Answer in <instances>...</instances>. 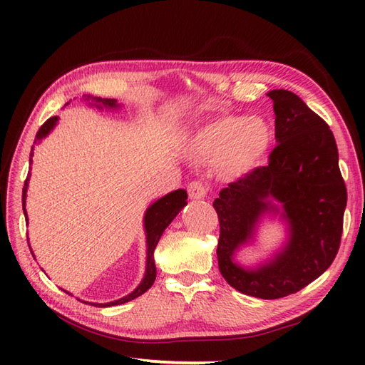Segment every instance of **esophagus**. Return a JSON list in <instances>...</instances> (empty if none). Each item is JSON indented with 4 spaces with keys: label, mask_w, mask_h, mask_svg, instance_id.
Here are the masks:
<instances>
[{
    "label": "esophagus",
    "mask_w": 365,
    "mask_h": 365,
    "mask_svg": "<svg viewBox=\"0 0 365 365\" xmlns=\"http://www.w3.org/2000/svg\"><path fill=\"white\" fill-rule=\"evenodd\" d=\"M208 185L202 180H192L188 185V195L191 199H202L208 195Z\"/></svg>",
    "instance_id": "34e87169"
}]
</instances>
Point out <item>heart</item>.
<instances>
[{
  "label": "heart",
  "mask_w": 365,
  "mask_h": 365,
  "mask_svg": "<svg viewBox=\"0 0 365 365\" xmlns=\"http://www.w3.org/2000/svg\"><path fill=\"white\" fill-rule=\"evenodd\" d=\"M273 141V130L262 118L224 114L200 127L188 143V152L202 163L218 161L221 173L238 177L257 166Z\"/></svg>",
  "instance_id": "1"
}]
</instances>
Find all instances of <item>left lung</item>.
<instances>
[{
    "label": "left lung",
    "instance_id": "1",
    "mask_svg": "<svg viewBox=\"0 0 365 365\" xmlns=\"http://www.w3.org/2000/svg\"><path fill=\"white\" fill-rule=\"evenodd\" d=\"M276 114V147L268 165L229 183L215 199L220 221L218 265L230 287L250 297L276 299L315 281L336 259L344 230L346 187L329 125L290 91L267 94ZM279 200L291 222V242L274 262L255 272L231 262L250 237L258 216Z\"/></svg>",
    "mask_w": 365,
    "mask_h": 365
}]
</instances>
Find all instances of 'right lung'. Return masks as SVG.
<instances>
[{"mask_svg": "<svg viewBox=\"0 0 365 365\" xmlns=\"http://www.w3.org/2000/svg\"><path fill=\"white\" fill-rule=\"evenodd\" d=\"M86 100H91L92 105L96 106H108V108H114L118 106L115 100L113 98H100V97H88ZM58 118H50L43 122V125H41L38 131L36 133L34 144L50 133V130L54 127ZM31 157H33V149H31ZM26 188H28V177L25 180V185H23V195H21V202L23 207H25V200H26ZM187 191L185 190H175L173 192H169L168 196L158 199L157 202L150 205L149 210L145 213L144 224H145V232H147V269H145V276L143 279V282L138 285V289L135 292H131L127 294L125 298H120L118 301L113 302H106V304H96L94 306H115V304H123V302H128L131 299H135L138 297H141L144 292H147L155 282V277H157V268H155V260H153V251L158 245V240L163 235V232L169 226L170 221H173L177 213L182 210V208L187 205ZM25 212V218H26V210Z\"/></svg>", "mask_w": 365, "mask_h": 365, "instance_id": "1", "label": "right lung"}]
</instances>
